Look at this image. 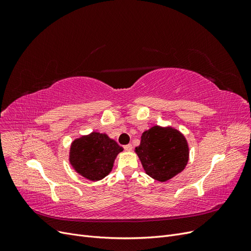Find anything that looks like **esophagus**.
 <instances>
[{
	"mask_svg": "<svg viewBox=\"0 0 251 251\" xmlns=\"http://www.w3.org/2000/svg\"><path fill=\"white\" fill-rule=\"evenodd\" d=\"M124 149H125L126 151H132L133 146H132L131 143H130V144H126V146H125V147H124Z\"/></svg>",
	"mask_w": 251,
	"mask_h": 251,
	"instance_id": "obj_1",
	"label": "esophagus"
}]
</instances>
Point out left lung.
<instances>
[{
  "instance_id": "1",
  "label": "left lung",
  "mask_w": 251,
  "mask_h": 251,
  "mask_svg": "<svg viewBox=\"0 0 251 251\" xmlns=\"http://www.w3.org/2000/svg\"><path fill=\"white\" fill-rule=\"evenodd\" d=\"M135 151L149 176L161 182L183 171L188 161L184 136L172 127H151L142 134Z\"/></svg>"
}]
</instances>
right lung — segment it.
Masks as SVG:
<instances>
[{
  "mask_svg": "<svg viewBox=\"0 0 251 251\" xmlns=\"http://www.w3.org/2000/svg\"><path fill=\"white\" fill-rule=\"evenodd\" d=\"M121 151L123 148L107 135L93 132L73 141L70 163L82 177L97 181L109 175L114 160Z\"/></svg>",
  "mask_w": 251,
  "mask_h": 251,
  "instance_id": "right-lung-1",
  "label": "right lung"
}]
</instances>
